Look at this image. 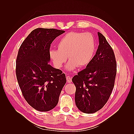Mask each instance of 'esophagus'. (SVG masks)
I'll list each match as a JSON object with an SVG mask.
<instances>
[{"label": "esophagus", "mask_w": 134, "mask_h": 134, "mask_svg": "<svg viewBox=\"0 0 134 134\" xmlns=\"http://www.w3.org/2000/svg\"><path fill=\"white\" fill-rule=\"evenodd\" d=\"M66 79H67V82H69V83H71V82H72V78L71 77V76L67 75L66 76Z\"/></svg>", "instance_id": "obj_1"}]
</instances>
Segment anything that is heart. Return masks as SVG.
Segmentation results:
<instances>
[{
  "mask_svg": "<svg viewBox=\"0 0 134 134\" xmlns=\"http://www.w3.org/2000/svg\"><path fill=\"white\" fill-rule=\"evenodd\" d=\"M58 49H51L49 56L57 68H60L70 60L67 69L74 70L76 67H83L89 63L95 52V41L89 33L71 32L59 40Z\"/></svg>",
  "mask_w": 134,
  "mask_h": 134,
  "instance_id": "heart-1",
  "label": "heart"
}]
</instances>
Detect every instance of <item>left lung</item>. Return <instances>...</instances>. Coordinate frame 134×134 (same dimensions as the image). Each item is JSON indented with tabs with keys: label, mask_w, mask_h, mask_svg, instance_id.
<instances>
[{
	"label": "left lung",
	"mask_w": 134,
	"mask_h": 134,
	"mask_svg": "<svg viewBox=\"0 0 134 134\" xmlns=\"http://www.w3.org/2000/svg\"><path fill=\"white\" fill-rule=\"evenodd\" d=\"M99 45L96 55L86 69L75 75V101L81 112L93 113L101 109L115 85L116 67L114 52L105 37L98 32Z\"/></svg>",
	"instance_id": "left-lung-1"
}]
</instances>
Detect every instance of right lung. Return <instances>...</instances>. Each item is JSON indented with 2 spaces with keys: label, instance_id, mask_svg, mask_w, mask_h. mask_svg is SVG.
I'll use <instances>...</instances> for the list:
<instances>
[{
  "label": "right lung",
  "instance_id": "1",
  "mask_svg": "<svg viewBox=\"0 0 134 134\" xmlns=\"http://www.w3.org/2000/svg\"><path fill=\"white\" fill-rule=\"evenodd\" d=\"M64 32L37 28L25 38L18 51L15 71L19 87L27 103L41 112L49 111L56 106L66 83L62 71L48 63L51 43Z\"/></svg>",
  "mask_w": 134,
  "mask_h": 134
}]
</instances>
